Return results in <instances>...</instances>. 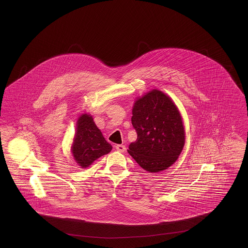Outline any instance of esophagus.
I'll return each instance as SVG.
<instances>
[{"label":"esophagus","instance_id":"34e87169","mask_svg":"<svg viewBox=\"0 0 248 248\" xmlns=\"http://www.w3.org/2000/svg\"><path fill=\"white\" fill-rule=\"evenodd\" d=\"M116 150L119 153H124L126 151V146L122 144H117Z\"/></svg>","mask_w":248,"mask_h":248}]
</instances>
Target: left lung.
I'll return each mask as SVG.
<instances>
[{
	"mask_svg": "<svg viewBox=\"0 0 248 248\" xmlns=\"http://www.w3.org/2000/svg\"><path fill=\"white\" fill-rule=\"evenodd\" d=\"M132 114L137 139L129 144L128 153L148 172L169 168L185 142L183 120L174 102L163 92L153 90L136 101Z\"/></svg>",
	"mask_w": 248,
	"mask_h": 248,
	"instance_id": "1",
	"label": "left lung"
}]
</instances>
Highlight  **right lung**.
<instances>
[{"label":"right lung","instance_id":"right-lung-1","mask_svg":"<svg viewBox=\"0 0 248 248\" xmlns=\"http://www.w3.org/2000/svg\"><path fill=\"white\" fill-rule=\"evenodd\" d=\"M111 149L92 116L86 113L80 115L72 145L73 156L79 166L82 169L90 167L95 159L110 153Z\"/></svg>","mask_w":248,"mask_h":248}]
</instances>
